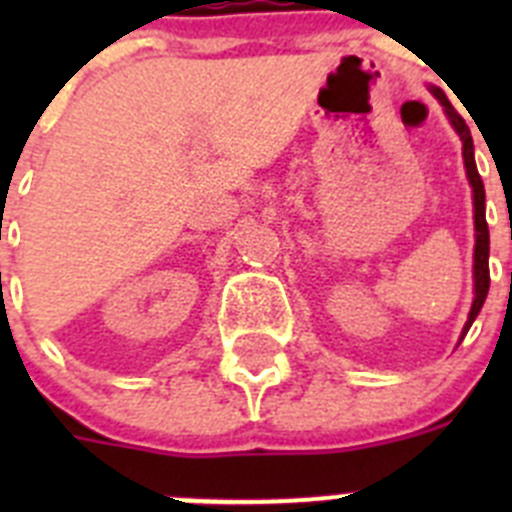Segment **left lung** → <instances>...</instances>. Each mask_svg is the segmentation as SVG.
Segmentation results:
<instances>
[{"label": "left lung", "instance_id": "1", "mask_svg": "<svg viewBox=\"0 0 512 512\" xmlns=\"http://www.w3.org/2000/svg\"><path fill=\"white\" fill-rule=\"evenodd\" d=\"M433 97L443 104L446 110V117L451 120L454 130L461 138V148H464V166H467V179L472 184L474 192V230H477V243H474V302L472 310H469V320L464 325V333L461 338L467 336V330L472 328L474 318L479 315L482 305L487 300V289H490V230H487V217H485V184H482V176H479L477 164H474V140L472 133H469V125L464 122V117L451 107V102L446 99L443 89L431 87Z\"/></svg>", "mask_w": 512, "mask_h": 512}]
</instances>
